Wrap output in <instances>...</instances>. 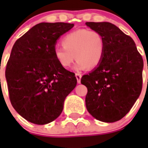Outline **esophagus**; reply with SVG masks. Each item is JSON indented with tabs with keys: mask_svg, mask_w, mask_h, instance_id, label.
<instances>
[{
	"mask_svg": "<svg viewBox=\"0 0 148 148\" xmlns=\"http://www.w3.org/2000/svg\"><path fill=\"white\" fill-rule=\"evenodd\" d=\"M75 77L77 78V82L78 84L81 83V78H82V74L80 73H75Z\"/></svg>",
	"mask_w": 148,
	"mask_h": 148,
	"instance_id": "1",
	"label": "esophagus"
}]
</instances>
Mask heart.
<instances>
[{"label": "heart", "instance_id": "1", "mask_svg": "<svg viewBox=\"0 0 148 148\" xmlns=\"http://www.w3.org/2000/svg\"><path fill=\"white\" fill-rule=\"evenodd\" d=\"M61 44L63 47L54 49V57L64 68L70 67L76 59V70H85L87 67L93 69L102 60L104 41L97 32L84 29L75 30L65 35Z\"/></svg>", "mask_w": 148, "mask_h": 148}]
</instances>
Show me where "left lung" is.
<instances>
[{"instance_id": "8db88e82", "label": "left lung", "mask_w": 148, "mask_h": 148, "mask_svg": "<svg viewBox=\"0 0 148 148\" xmlns=\"http://www.w3.org/2000/svg\"><path fill=\"white\" fill-rule=\"evenodd\" d=\"M102 36L103 58L99 66L82 76L87 87L86 108L97 120L115 122L130 110L142 88L143 59L134 40L109 22H87Z\"/></svg>"}]
</instances>
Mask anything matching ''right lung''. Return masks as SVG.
Instances as JSON below:
<instances>
[{
  "instance_id": "1",
  "label": "right lung",
  "mask_w": 148,
  "mask_h": 148,
  "mask_svg": "<svg viewBox=\"0 0 148 148\" xmlns=\"http://www.w3.org/2000/svg\"><path fill=\"white\" fill-rule=\"evenodd\" d=\"M73 23H40L15 41L6 68L10 99L28 121L46 125L58 118L64 102L75 88V73L54 57L57 40Z\"/></svg>"
}]
</instances>
